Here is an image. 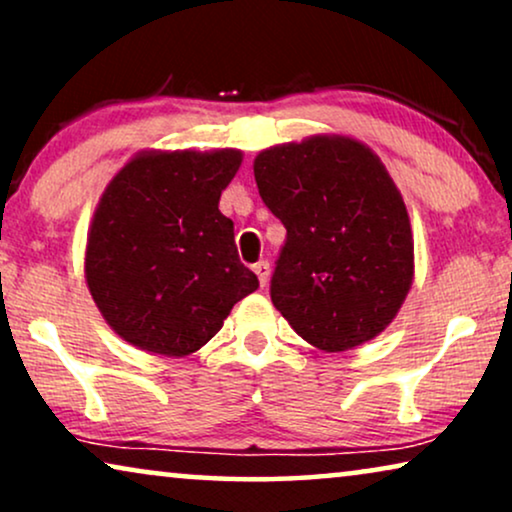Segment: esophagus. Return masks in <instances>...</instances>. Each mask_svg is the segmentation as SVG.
<instances>
[{
    "label": "esophagus",
    "instance_id": "1",
    "mask_svg": "<svg viewBox=\"0 0 512 512\" xmlns=\"http://www.w3.org/2000/svg\"><path fill=\"white\" fill-rule=\"evenodd\" d=\"M254 272H256L258 282H261V286L268 284V279H270V263L268 261H258L254 265Z\"/></svg>",
    "mask_w": 512,
    "mask_h": 512
}]
</instances>
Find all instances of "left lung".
Listing matches in <instances>:
<instances>
[{
  "label": "left lung",
  "instance_id": "1",
  "mask_svg": "<svg viewBox=\"0 0 512 512\" xmlns=\"http://www.w3.org/2000/svg\"><path fill=\"white\" fill-rule=\"evenodd\" d=\"M254 177L286 228L272 305L324 352L380 335L415 270L408 209L380 158L356 139L310 137L258 153Z\"/></svg>",
  "mask_w": 512,
  "mask_h": 512
}]
</instances>
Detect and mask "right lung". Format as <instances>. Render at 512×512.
I'll use <instances>...</instances> for the list:
<instances>
[{"label": "right lung", "instance_id": "add662e5", "mask_svg": "<svg viewBox=\"0 0 512 512\" xmlns=\"http://www.w3.org/2000/svg\"><path fill=\"white\" fill-rule=\"evenodd\" d=\"M242 153H142L111 179L86 247V282L107 324L153 354L186 356L221 331L258 277L237 256L221 191Z\"/></svg>", "mask_w": 512, "mask_h": 512}]
</instances>
